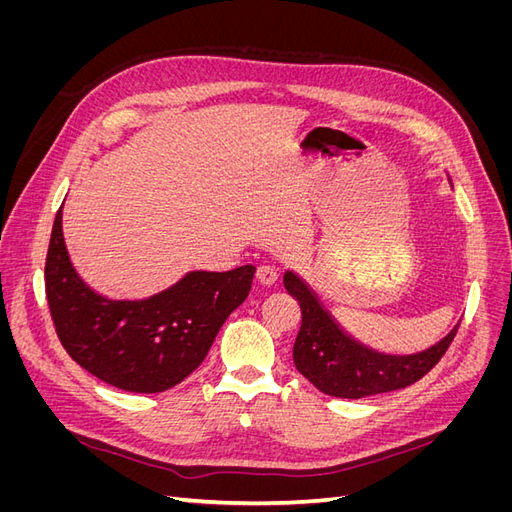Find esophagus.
I'll list each match as a JSON object with an SVG mask.
<instances>
[{
  "mask_svg": "<svg viewBox=\"0 0 512 512\" xmlns=\"http://www.w3.org/2000/svg\"><path fill=\"white\" fill-rule=\"evenodd\" d=\"M277 271L273 269V267H269V265H262V267H258V271H256V280L262 284V286H273L275 282H277Z\"/></svg>",
  "mask_w": 512,
  "mask_h": 512,
  "instance_id": "obj_1",
  "label": "esophagus"
}]
</instances>
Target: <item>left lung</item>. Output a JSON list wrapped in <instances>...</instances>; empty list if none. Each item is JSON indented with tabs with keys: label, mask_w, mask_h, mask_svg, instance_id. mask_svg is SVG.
I'll list each match as a JSON object with an SVG mask.
<instances>
[{
	"label": "left lung",
	"mask_w": 512,
	"mask_h": 512,
	"mask_svg": "<svg viewBox=\"0 0 512 512\" xmlns=\"http://www.w3.org/2000/svg\"><path fill=\"white\" fill-rule=\"evenodd\" d=\"M284 286L301 305V329L292 359L324 395L361 399L389 393L421 380L451 346L459 322L438 344L414 354H382L346 335L297 273H284Z\"/></svg>",
	"instance_id": "8db88e82"
}]
</instances>
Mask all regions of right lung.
<instances>
[{
	"instance_id": "obj_1",
	"label": "right lung",
	"mask_w": 512,
	"mask_h": 512,
	"mask_svg": "<svg viewBox=\"0 0 512 512\" xmlns=\"http://www.w3.org/2000/svg\"><path fill=\"white\" fill-rule=\"evenodd\" d=\"M59 207L44 282L61 346L91 376L130 393H162L203 363L226 318L247 299L256 267L188 271L145 299H111L76 273Z\"/></svg>"
}]
</instances>
